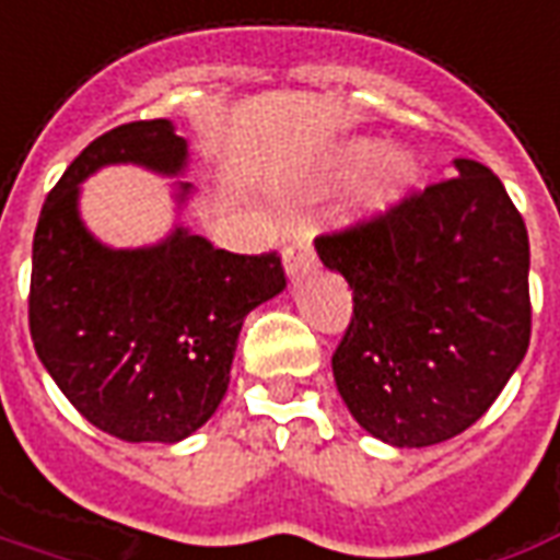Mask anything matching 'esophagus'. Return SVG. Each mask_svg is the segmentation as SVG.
I'll list each match as a JSON object with an SVG mask.
<instances>
[{"instance_id":"34e87169","label":"esophagus","mask_w":560,"mask_h":560,"mask_svg":"<svg viewBox=\"0 0 560 560\" xmlns=\"http://www.w3.org/2000/svg\"><path fill=\"white\" fill-rule=\"evenodd\" d=\"M316 265V250H313V241L310 238H295L292 244H285L283 250V268L289 277H298L310 271Z\"/></svg>"}]
</instances>
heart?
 <instances>
[{"label": "heart", "mask_w": 560, "mask_h": 560, "mask_svg": "<svg viewBox=\"0 0 560 560\" xmlns=\"http://www.w3.org/2000/svg\"><path fill=\"white\" fill-rule=\"evenodd\" d=\"M366 166H370V173H366L361 194H358V206L364 214H382L390 206H397L418 178L415 154L402 149L382 154V145L375 140H352L334 151L330 178L342 182V178L364 173Z\"/></svg>", "instance_id": "1"}]
</instances>
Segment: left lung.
<instances>
[{
    "label": "left lung",
    "mask_w": 560,
    "mask_h": 560,
    "mask_svg": "<svg viewBox=\"0 0 560 560\" xmlns=\"http://www.w3.org/2000/svg\"><path fill=\"white\" fill-rule=\"evenodd\" d=\"M453 166L456 178L316 238L354 301L334 382L352 418L394 447L468 430L532 340L525 220L483 163Z\"/></svg>",
    "instance_id": "8db88e82"
}]
</instances>
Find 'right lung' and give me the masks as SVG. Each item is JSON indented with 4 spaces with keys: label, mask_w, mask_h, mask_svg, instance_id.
<instances>
[{
    "label": "right lung",
    "mask_w": 560,
    "mask_h": 560,
    "mask_svg": "<svg viewBox=\"0 0 560 560\" xmlns=\"http://www.w3.org/2000/svg\"><path fill=\"white\" fill-rule=\"evenodd\" d=\"M109 163L178 175L187 140L151 118L80 151L40 208L28 330L40 364L92 427L121 442L175 444L218 411L244 316L283 292V265L277 253L218 250L185 226L137 250L101 244L80 218V185ZM187 194L178 182L175 199Z\"/></svg>",
    "instance_id": "obj_1"
}]
</instances>
